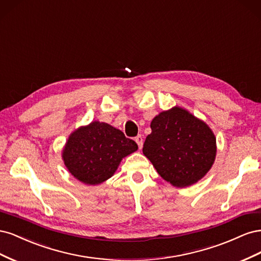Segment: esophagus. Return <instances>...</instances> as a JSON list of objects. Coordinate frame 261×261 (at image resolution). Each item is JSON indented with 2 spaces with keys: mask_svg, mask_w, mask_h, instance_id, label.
<instances>
[{
  "mask_svg": "<svg viewBox=\"0 0 261 261\" xmlns=\"http://www.w3.org/2000/svg\"><path fill=\"white\" fill-rule=\"evenodd\" d=\"M135 141H136V143H137V145H138L139 149L143 148V144H144V139H143V136H141V135H138V136L135 138Z\"/></svg>",
  "mask_w": 261,
  "mask_h": 261,
  "instance_id": "obj_1",
  "label": "esophagus"
}]
</instances>
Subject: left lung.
I'll list each match as a JSON object with an SVG mask.
<instances>
[{"instance_id": "8db88e82", "label": "left lung", "mask_w": 261, "mask_h": 261, "mask_svg": "<svg viewBox=\"0 0 261 261\" xmlns=\"http://www.w3.org/2000/svg\"><path fill=\"white\" fill-rule=\"evenodd\" d=\"M143 152L159 175L176 187L200 180L215 163L217 139L209 126L186 109L173 107L150 124Z\"/></svg>"}]
</instances>
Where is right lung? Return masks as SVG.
Masks as SVG:
<instances>
[{"label": "right lung", "mask_w": 261, "mask_h": 261, "mask_svg": "<svg viewBox=\"0 0 261 261\" xmlns=\"http://www.w3.org/2000/svg\"><path fill=\"white\" fill-rule=\"evenodd\" d=\"M138 149L122 130L93 121L75 129L62 150L68 172L86 185H99L114 175L123 158Z\"/></svg>", "instance_id": "add662e5"}]
</instances>
